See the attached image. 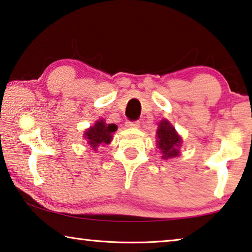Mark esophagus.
Wrapping results in <instances>:
<instances>
[{
  "label": "esophagus",
  "mask_w": 252,
  "mask_h": 252,
  "mask_svg": "<svg viewBox=\"0 0 252 252\" xmlns=\"http://www.w3.org/2000/svg\"><path fill=\"white\" fill-rule=\"evenodd\" d=\"M126 126L127 127H139V126H140V122H139V121H129V120H127V121L126 122Z\"/></svg>",
  "instance_id": "1"
}]
</instances>
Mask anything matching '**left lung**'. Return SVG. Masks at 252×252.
Here are the masks:
<instances>
[{
    "instance_id": "left-lung-1",
    "label": "left lung",
    "mask_w": 252,
    "mask_h": 252,
    "mask_svg": "<svg viewBox=\"0 0 252 252\" xmlns=\"http://www.w3.org/2000/svg\"><path fill=\"white\" fill-rule=\"evenodd\" d=\"M158 135V148L161 150L163 159L177 157L179 151L178 148L181 147L182 138L176 133L175 127L167 121V120H162L159 123V129L157 131Z\"/></svg>"
}]
</instances>
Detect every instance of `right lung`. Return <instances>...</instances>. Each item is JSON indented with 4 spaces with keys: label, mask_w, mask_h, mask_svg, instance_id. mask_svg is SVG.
Masks as SVG:
<instances>
[{
    "label": "right lung",
    "mask_w": 252,
    "mask_h": 252,
    "mask_svg": "<svg viewBox=\"0 0 252 252\" xmlns=\"http://www.w3.org/2000/svg\"><path fill=\"white\" fill-rule=\"evenodd\" d=\"M118 126L115 125H106L103 120L96 121L95 126H91L85 132V138L89 140V143L93 149H96V147L101 143H110L112 140V133L115 132Z\"/></svg>",
    "instance_id": "1"
}]
</instances>
